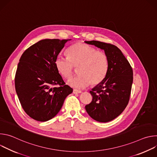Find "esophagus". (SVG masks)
Segmentation results:
<instances>
[{"label": "esophagus", "instance_id": "esophagus-1", "mask_svg": "<svg viewBox=\"0 0 157 157\" xmlns=\"http://www.w3.org/2000/svg\"><path fill=\"white\" fill-rule=\"evenodd\" d=\"M73 93L74 94H80V93H81V91L76 90V89H74Z\"/></svg>", "mask_w": 157, "mask_h": 157}]
</instances>
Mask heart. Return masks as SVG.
Returning <instances> with one entry per match:
<instances>
[{
	"instance_id": "1",
	"label": "heart",
	"mask_w": 157,
	"mask_h": 157,
	"mask_svg": "<svg viewBox=\"0 0 157 157\" xmlns=\"http://www.w3.org/2000/svg\"><path fill=\"white\" fill-rule=\"evenodd\" d=\"M68 57L60 55L55 60L56 68L66 79H70L75 67H78L79 75L70 79L68 84L77 89L87 87L91 82L98 84L105 78L109 68L107 55L82 43H76L66 51Z\"/></svg>"
}]
</instances>
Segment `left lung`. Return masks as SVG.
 I'll return each mask as SVG.
<instances>
[{
  "label": "left lung",
  "instance_id": "obj_1",
  "mask_svg": "<svg viewBox=\"0 0 157 157\" xmlns=\"http://www.w3.org/2000/svg\"><path fill=\"white\" fill-rule=\"evenodd\" d=\"M104 50L109 58V68L104 79L90 91L93 100L85 106L91 118L107 122L118 117L127 107L133 82V70L120 49L110 43L86 41Z\"/></svg>",
  "mask_w": 157,
  "mask_h": 157
}]
</instances>
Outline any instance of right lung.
Listing matches in <instances>:
<instances>
[{"instance_id":"1","label":"right lung","mask_w":157,"mask_h":157,"mask_svg":"<svg viewBox=\"0 0 157 157\" xmlns=\"http://www.w3.org/2000/svg\"><path fill=\"white\" fill-rule=\"evenodd\" d=\"M69 40H40L27 48L20 58L15 76L16 93L27 114L37 121L53 118L66 98L73 92L55 64L56 56Z\"/></svg>"}]
</instances>
